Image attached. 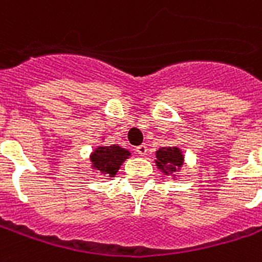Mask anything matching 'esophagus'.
<instances>
[{"mask_svg":"<svg viewBox=\"0 0 262 262\" xmlns=\"http://www.w3.org/2000/svg\"><path fill=\"white\" fill-rule=\"evenodd\" d=\"M136 152L139 156H146L147 154V147L144 144H141V146L136 147Z\"/></svg>","mask_w":262,"mask_h":262,"instance_id":"obj_1","label":"esophagus"}]
</instances>
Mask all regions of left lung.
Returning a JSON list of instances; mask_svg holds the SVG:
<instances>
[{
    "mask_svg": "<svg viewBox=\"0 0 262 262\" xmlns=\"http://www.w3.org/2000/svg\"><path fill=\"white\" fill-rule=\"evenodd\" d=\"M157 166L166 175H173L183 164V156L178 147H162L156 152Z\"/></svg>",
    "mask_w": 262,
    "mask_h": 262,
    "instance_id": "left-lung-1",
    "label": "left lung"
}]
</instances>
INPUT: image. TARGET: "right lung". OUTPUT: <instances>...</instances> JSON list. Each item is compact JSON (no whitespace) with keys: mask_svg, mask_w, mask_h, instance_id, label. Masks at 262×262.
<instances>
[{"mask_svg":"<svg viewBox=\"0 0 262 262\" xmlns=\"http://www.w3.org/2000/svg\"><path fill=\"white\" fill-rule=\"evenodd\" d=\"M130 156L129 151L122 147L110 146V147H98L92 156L93 166L100 173L105 176H114L119 169V166L123 161Z\"/></svg>","mask_w":262,"mask_h":262,"instance_id":"1","label":"right lung"}]
</instances>
